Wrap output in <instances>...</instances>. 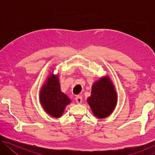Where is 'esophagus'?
<instances>
[{"mask_svg": "<svg viewBox=\"0 0 155 155\" xmlns=\"http://www.w3.org/2000/svg\"><path fill=\"white\" fill-rule=\"evenodd\" d=\"M75 100H76V101H77V103L80 104V103H82V100H83L82 96H80V95H77V96H76Z\"/></svg>", "mask_w": 155, "mask_h": 155, "instance_id": "obj_1", "label": "esophagus"}]
</instances>
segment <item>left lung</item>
Instances as JSON below:
<instances>
[{
  "label": "left lung",
  "instance_id": "obj_1",
  "mask_svg": "<svg viewBox=\"0 0 155 155\" xmlns=\"http://www.w3.org/2000/svg\"><path fill=\"white\" fill-rule=\"evenodd\" d=\"M87 102L97 117L104 118L111 114L116 104L117 96L108 78H102L94 84Z\"/></svg>",
  "mask_w": 155,
  "mask_h": 155
}]
</instances>
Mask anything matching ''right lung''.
Listing matches in <instances>:
<instances>
[{
    "instance_id": "right-lung-1",
    "label": "right lung",
    "mask_w": 155,
    "mask_h": 155,
    "mask_svg": "<svg viewBox=\"0 0 155 155\" xmlns=\"http://www.w3.org/2000/svg\"><path fill=\"white\" fill-rule=\"evenodd\" d=\"M40 102L48 114L54 117H59L70 101L60 90L58 78L52 75L40 91Z\"/></svg>"
}]
</instances>
